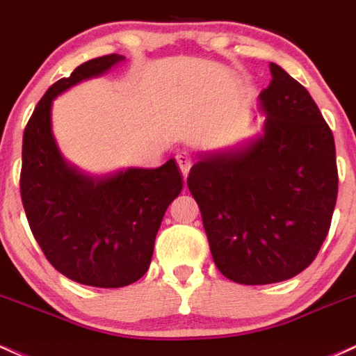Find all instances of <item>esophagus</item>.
<instances>
[{
  "label": "esophagus",
  "instance_id": "34e87169",
  "mask_svg": "<svg viewBox=\"0 0 356 356\" xmlns=\"http://www.w3.org/2000/svg\"><path fill=\"white\" fill-rule=\"evenodd\" d=\"M175 160H177V165H179V169H181L182 175L187 177V174H189V169H191V163H193L191 155L187 154V152H179V154L175 155Z\"/></svg>",
  "mask_w": 356,
  "mask_h": 356
}]
</instances>
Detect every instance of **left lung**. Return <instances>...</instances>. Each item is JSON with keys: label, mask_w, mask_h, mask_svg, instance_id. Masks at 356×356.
<instances>
[{"label": "left lung", "mask_w": 356, "mask_h": 356, "mask_svg": "<svg viewBox=\"0 0 356 356\" xmlns=\"http://www.w3.org/2000/svg\"><path fill=\"white\" fill-rule=\"evenodd\" d=\"M260 92L264 134L202 155L187 177L214 264L245 286L282 282L307 268L338 196L334 138L307 89L270 62Z\"/></svg>", "instance_id": "left-lung-1"}]
</instances>
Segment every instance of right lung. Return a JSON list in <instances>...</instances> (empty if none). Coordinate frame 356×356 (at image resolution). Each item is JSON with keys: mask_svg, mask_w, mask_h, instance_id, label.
Here are the masks:
<instances>
[{"mask_svg": "<svg viewBox=\"0 0 356 356\" xmlns=\"http://www.w3.org/2000/svg\"><path fill=\"white\" fill-rule=\"evenodd\" d=\"M123 58H91L50 86L26 123L22 148L19 193L45 259L74 282L103 289L130 286L145 275L163 214L182 191L174 159L159 169L96 179L58 152L50 124L54 97Z\"/></svg>", "mask_w": 356, "mask_h": 356, "instance_id": "1", "label": "right lung"}]
</instances>
